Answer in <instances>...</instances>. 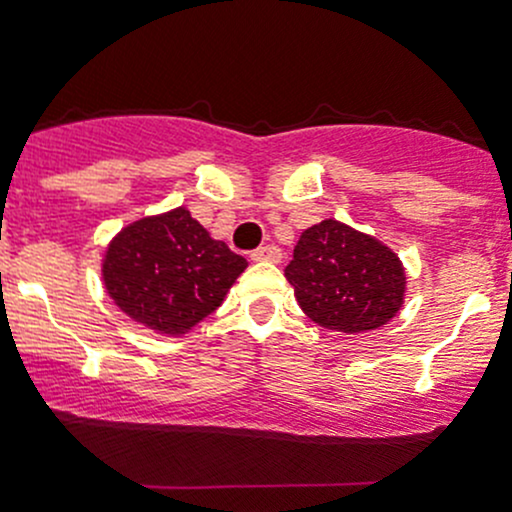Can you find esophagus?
I'll use <instances>...</instances> for the list:
<instances>
[{
    "label": "esophagus",
    "mask_w": 512,
    "mask_h": 512,
    "mask_svg": "<svg viewBox=\"0 0 512 512\" xmlns=\"http://www.w3.org/2000/svg\"><path fill=\"white\" fill-rule=\"evenodd\" d=\"M252 260L255 262H279L281 260V250L276 245H262V248L252 250Z\"/></svg>",
    "instance_id": "1"
}]
</instances>
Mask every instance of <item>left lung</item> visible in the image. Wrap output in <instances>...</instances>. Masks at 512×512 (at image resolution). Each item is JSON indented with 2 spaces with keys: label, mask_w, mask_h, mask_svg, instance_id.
<instances>
[{
  "label": "left lung",
  "mask_w": 512,
  "mask_h": 512,
  "mask_svg": "<svg viewBox=\"0 0 512 512\" xmlns=\"http://www.w3.org/2000/svg\"><path fill=\"white\" fill-rule=\"evenodd\" d=\"M284 274L310 320L346 334L387 325L407 286L395 252L334 219L303 231Z\"/></svg>",
  "instance_id": "1"
}]
</instances>
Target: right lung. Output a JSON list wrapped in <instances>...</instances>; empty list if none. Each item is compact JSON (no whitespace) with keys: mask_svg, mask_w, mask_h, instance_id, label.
Instances as JSON below:
<instances>
[{"mask_svg":"<svg viewBox=\"0 0 512 512\" xmlns=\"http://www.w3.org/2000/svg\"><path fill=\"white\" fill-rule=\"evenodd\" d=\"M245 267V257L180 207L122 228L105 252L103 281L132 320L185 334L219 308Z\"/></svg>","mask_w":512,"mask_h":512,"instance_id":"right-lung-1","label":"right lung"}]
</instances>
